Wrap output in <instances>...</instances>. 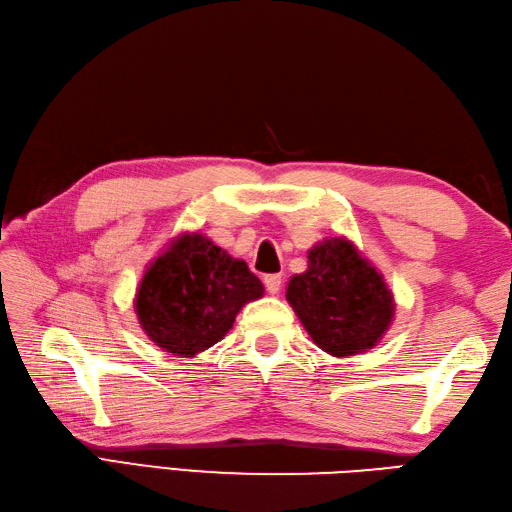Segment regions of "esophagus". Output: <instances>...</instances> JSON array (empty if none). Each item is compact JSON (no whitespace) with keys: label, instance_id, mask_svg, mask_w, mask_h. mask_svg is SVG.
<instances>
[{"label":"esophagus","instance_id":"obj_1","mask_svg":"<svg viewBox=\"0 0 512 512\" xmlns=\"http://www.w3.org/2000/svg\"><path fill=\"white\" fill-rule=\"evenodd\" d=\"M264 284H266L270 295H277L279 290H282V275H266Z\"/></svg>","mask_w":512,"mask_h":512}]
</instances>
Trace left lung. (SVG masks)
<instances>
[{"label":"left lung","mask_w":512,"mask_h":512,"mask_svg":"<svg viewBox=\"0 0 512 512\" xmlns=\"http://www.w3.org/2000/svg\"><path fill=\"white\" fill-rule=\"evenodd\" d=\"M310 339L333 357L375 348L395 319V295L384 275L350 239L326 237L308 250V268L286 286Z\"/></svg>","instance_id":"obj_1"}]
</instances>
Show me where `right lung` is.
Segmentation results:
<instances>
[{
  "label": "right lung",
  "mask_w": 512,
  "mask_h": 512,
  "mask_svg": "<svg viewBox=\"0 0 512 512\" xmlns=\"http://www.w3.org/2000/svg\"><path fill=\"white\" fill-rule=\"evenodd\" d=\"M264 297L244 259L202 233L170 239L144 270L133 299L146 337L170 355L197 357L224 339L239 310Z\"/></svg>",
  "instance_id": "add662e5"
}]
</instances>
